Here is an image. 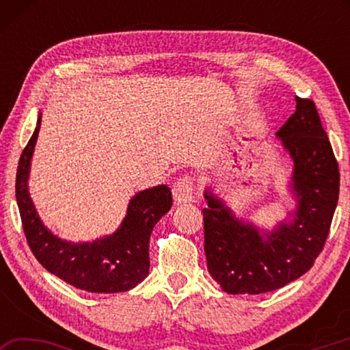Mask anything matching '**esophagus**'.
<instances>
[{
  "label": "esophagus",
  "instance_id": "1",
  "mask_svg": "<svg viewBox=\"0 0 350 350\" xmlns=\"http://www.w3.org/2000/svg\"><path fill=\"white\" fill-rule=\"evenodd\" d=\"M194 191V179L191 176H182L180 179H177L173 185V196L176 204H187L191 202Z\"/></svg>",
  "mask_w": 350,
  "mask_h": 350
}]
</instances>
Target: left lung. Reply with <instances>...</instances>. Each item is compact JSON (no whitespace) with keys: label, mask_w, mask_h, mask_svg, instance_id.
<instances>
[{"label":"left lung","mask_w":350,"mask_h":350,"mask_svg":"<svg viewBox=\"0 0 350 350\" xmlns=\"http://www.w3.org/2000/svg\"><path fill=\"white\" fill-rule=\"evenodd\" d=\"M293 159L298 210L267 239L236 221L211 191L204 213L206 269L224 292L259 295L309 271L323 252L338 204L340 170L315 103L296 97V111L276 133Z\"/></svg>","instance_id":"8db88e82"}]
</instances>
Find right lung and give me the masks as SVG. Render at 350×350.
I'll return each instance as SVG.
<instances>
[{
  "label": "right lung",
  "instance_id": "right-lung-1",
  "mask_svg": "<svg viewBox=\"0 0 350 350\" xmlns=\"http://www.w3.org/2000/svg\"><path fill=\"white\" fill-rule=\"evenodd\" d=\"M37 128L21 152L16 170V204L29 248L43 267L75 288L91 293H118L137 286L150 271V236L171 205L167 185H159L131 199L126 217L114 234L90 244H70L52 234L35 211L27 191L29 165L38 137Z\"/></svg>",
  "mask_w": 350,
  "mask_h": 350
}]
</instances>
